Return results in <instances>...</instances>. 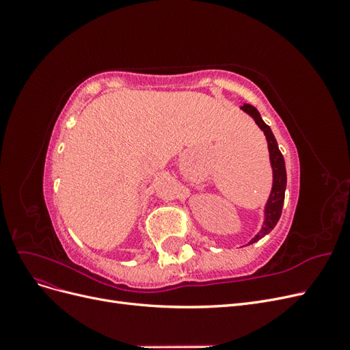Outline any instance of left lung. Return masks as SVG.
Returning a JSON list of instances; mask_svg holds the SVG:
<instances>
[{"mask_svg":"<svg viewBox=\"0 0 350 350\" xmlns=\"http://www.w3.org/2000/svg\"><path fill=\"white\" fill-rule=\"evenodd\" d=\"M241 108L252 116L254 121L257 122V125L264 131V134H266V139L269 143V152H270V162L273 167V188L266 206V220H264L262 229L250 241V243H254L258 239H261L264 235H267L269 232L276 226V224L280 219L283 201H284V189H286V167H284V159L279 150L278 142L274 139L270 126L261 120L260 112L250 103H243Z\"/></svg>","mask_w":350,"mask_h":350,"instance_id":"8db88e82","label":"left lung"}]
</instances>
